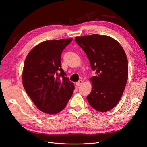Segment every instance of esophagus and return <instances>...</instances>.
I'll return each mask as SVG.
<instances>
[{
	"label": "esophagus",
	"mask_w": 147,
	"mask_h": 147,
	"mask_svg": "<svg viewBox=\"0 0 147 147\" xmlns=\"http://www.w3.org/2000/svg\"><path fill=\"white\" fill-rule=\"evenodd\" d=\"M82 83H83V81L82 80H79L78 82H77L76 83V85L79 86V85H80Z\"/></svg>",
	"instance_id": "34e87169"
}]
</instances>
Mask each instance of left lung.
I'll return each mask as SVG.
<instances>
[{
	"label": "left lung",
	"instance_id": "1",
	"mask_svg": "<svg viewBox=\"0 0 147 147\" xmlns=\"http://www.w3.org/2000/svg\"><path fill=\"white\" fill-rule=\"evenodd\" d=\"M75 41L86 53L96 76L90 78L92 90L86 97L96 110L106 112L120 100L128 80L126 54L117 41L94 34L76 37Z\"/></svg>",
	"mask_w": 147,
	"mask_h": 147
}]
</instances>
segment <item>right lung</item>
I'll return each instance as SVG.
<instances>
[{"label": "right lung", "instance_id": "obj_1", "mask_svg": "<svg viewBox=\"0 0 147 147\" xmlns=\"http://www.w3.org/2000/svg\"><path fill=\"white\" fill-rule=\"evenodd\" d=\"M73 39L47 40L27 55L22 73L23 86L38 109L50 115L61 111L71 97L74 84L61 68V54Z\"/></svg>", "mask_w": 147, "mask_h": 147}]
</instances>
